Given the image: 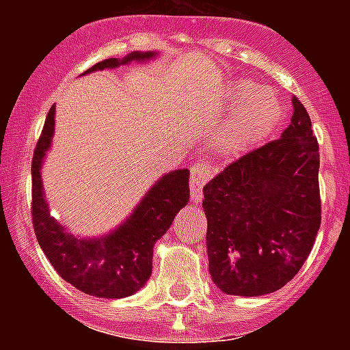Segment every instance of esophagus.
<instances>
[{"label":"esophagus","instance_id":"esophagus-1","mask_svg":"<svg viewBox=\"0 0 350 350\" xmlns=\"http://www.w3.org/2000/svg\"><path fill=\"white\" fill-rule=\"evenodd\" d=\"M210 180V168L205 163H196L191 168V202L193 205L202 203L203 185Z\"/></svg>","mask_w":350,"mask_h":350}]
</instances>
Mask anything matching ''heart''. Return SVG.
Instances as JSON below:
<instances>
[{
  "label": "heart",
  "mask_w": 350,
  "mask_h": 350,
  "mask_svg": "<svg viewBox=\"0 0 350 350\" xmlns=\"http://www.w3.org/2000/svg\"><path fill=\"white\" fill-rule=\"evenodd\" d=\"M226 112L206 135L210 152L222 161H234L270 140L287 119V103L271 85L252 79H234L222 92Z\"/></svg>",
  "instance_id": "obj_1"
}]
</instances>
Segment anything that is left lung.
Instances as JSON below:
<instances>
[{"label": "left lung", "mask_w": 350, "mask_h": 350, "mask_svg": "<svg viewBox=\"0 0 350 350\" xmlns=\"http://www.w3.org/2000/svg\"><path fill=\"white\" fill-rule=\"evenodd\" d=\"M279 140L231 163L203 187L208 271L233 296L286 286L310 254L321 224L319 145L307 110Z\"/></svg>", "instance_id": "left-lung-1"}]
</instances>
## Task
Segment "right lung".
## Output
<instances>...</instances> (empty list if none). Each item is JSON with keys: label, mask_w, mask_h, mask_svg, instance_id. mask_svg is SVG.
I'll return each mask as SVG.
<instances>
[{"label": "right lung", "mask_w": 350, "mask_h": 350, "mask_svg": "<svg viewBox=\"0 0 350 350\" xmlns=\"http://www.w3.org/2000/svg\"><path fill=\"white\" fill-rule=\"evenodd\" d=\"M157 55L159 52L156 51L129 52L122 59L110 57L101 61L82 75L116 70L131 63H148ZM54 129L55 105L45 120L31 165V213L36 240L55 271L68 284L96 298H128L145 286L152 273L154 245L189 202V170H173L157 178L128 217L108 233L79 237L52 217L43 191L42 168L52 147Z\"/></svg>", "instance_id": "add662e5"}]
</instances>
